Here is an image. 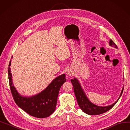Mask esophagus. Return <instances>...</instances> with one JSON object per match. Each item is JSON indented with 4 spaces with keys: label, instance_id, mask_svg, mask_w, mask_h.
Here are the masks:
<instances>
[{
    "label": "esophagus",
    "instance_id": "esophagus-1",
    "mask_svg": "<svg viewBox=\"0 0 130 130\" xmlns=\"http://www.w3.org/2000/svg\"><path fill=\"white\" fill-rule=\"evenodd\" d=\"M74 72L73 69L72 68H69L67 69V71L66 72V74L68 76H71L73 75Z\"/></svg>",
    "mask_w": 130,
    "mask_h": 130
}]
</instances>
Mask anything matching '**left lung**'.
Segmentation results:
<instances>
[{
  "label": "left lung",
  "instance_id": "1",
  "mask_svg": "<svg viewBox=\"0 0 130 130\" xmlns=\"http://www.w3.org/2000/svg\"><path fill=\"white\" fill-rule=\"evenodd\" d=\"M109 45L111 46L114 47L116 48H118L117 45L115 44L114 43V41L111 39L109 41ZM71 81L73 86L74 91L76 99L80 109H81L84 113L90 115H100L101 114H103L105 113V112L108 111L109 110H110V109L113 108L114 106V105L117 103L118 101L122 95V93L123 92L124 90L123 87L120 97H119L118 100L115 102L114 103L108 106L101 107L93 104L92 102H91L88 99H87V97L86 96L85 92H84V91L82 87V86L80 85V84L78 79L75 78H74V79H72Z\"/></svg>",
  "mask_w": 130,
  "mask_h": 130
}]
</instances>
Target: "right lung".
<instances>
[{"label":"right lung","instance_id":"1","mask_svg":"<svg viewBox=\"0 0 130 130\" xmlns=\"http://www.w3.org/2000/svg\"><path fill=\"white\" fill-rule=\"evenodd\" d=\"M8 68L9 82L13 100L20 108L31 116L45 118L50 116L56 109L57 97L61 86L66 82L64 74L57 76L41 92L30 97L22 96L13 86L10 66Z\"/></svg>","mask_w":130,"mask_h":130}]
</instances>
